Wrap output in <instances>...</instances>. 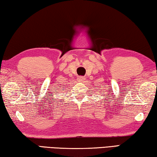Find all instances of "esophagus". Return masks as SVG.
I'll return each mask as SVG.
<instances>
[{"mask_svg": "<svg viewBox=\"0 0 157 157\" xmlns=\"http://www.w3.org/2000/svg\"><path fill=\"white\" fill-rule=\"evenodd\" d=\"M77 79H78V81H81H81H83L85 80V78H84L83 76H79L78 78H77Z\"/></svg>", "mask_w": 157, "mask_h": 157, "instance_id": "1", "label": "esophagus"}]
</instances>
